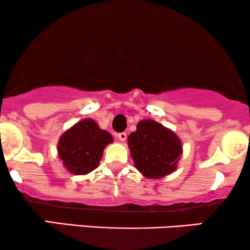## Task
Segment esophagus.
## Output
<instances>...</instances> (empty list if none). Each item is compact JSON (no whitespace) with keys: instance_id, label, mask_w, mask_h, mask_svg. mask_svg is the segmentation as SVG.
Instances as JSON below:
<instances>
[{"instance_id":"1","label":"esophagus","mask_w":250,"mask_h":250,"mask_svg":"<svg viewBox=\"0 0 250 250\" xmlns=\"http://www.w3.org/2000/svg\"><path fill=\"white\" fill-rule=\"evenodd\" d=\"M117 136H118V139L121 140V141H125L126 138H127V135H126V133H124V132L119 133V134H118Z\"/></svg>"}]
</instances>
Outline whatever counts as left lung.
Listing matches in <instances>:
<instances>
[{
	"mask_svg": "<svg viewBox=\"0 0 250 250\" xmlns=\"http://www.w3.org/2000/svg\"><path fill=\"white\" fill-rule=\"evenodd\" d=\"M128 148L136 169L148 179L174 172L183 151L179 136L151 119L139 122L128 136Z\"/></svg>",
	"mask_w": 250,
	"mask_h": 250,
	"instance_id": "obj_1",
	"label": "left lung"
}]
</instances>
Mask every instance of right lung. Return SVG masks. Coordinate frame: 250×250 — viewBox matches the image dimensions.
<instances>
[{"label": "right lung", "instance_id": "1", "mask_svg": "<svg viewBox=\"0 0 250 250\" xmlns=\"http://www.w3.org/2000/svg\"><path fill=\"white\" fill-rule=\"evenodd\" d=\"M112 141L110 133L101 129L93 119H83L60 136L58 155L68 172L85 175L97 168L104 148Z\"/></svg>", "mask_w": 250, "mask_h": 250}]
</instances>
